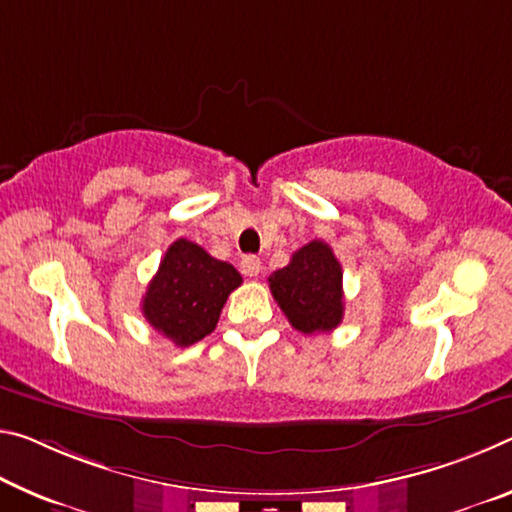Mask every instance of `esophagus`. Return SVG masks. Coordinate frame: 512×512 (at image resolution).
<instances>
[{
  "label": "esophagus",
  "mask_w": 512,
  "mask_h": 512,
  "mask_svg": "<svg viewBox=\"0 0 512 512\" xmlns=\"http://www.w3.org/2000/svg\"><path fill=\"white\" fill-rule=\"evenodd\" d=\"M241 273L248 275V278H255V275L262 273V259L255 255H246L241 259Z\"/></svg>",
  "instance_id": "34e87169"
}]
</instances>
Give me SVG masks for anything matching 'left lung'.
I'll return each instance as SVG.
<instances>
[{
    "instance_id": "left-lung-1",
    "label": "left lung",
    "mask_w": 512,
    "mask_h": 512,
    "mask_svg": "<svg viewBox=\"0 0 512 512\" xmlns=\"http://www.w3.org/2000/svg\"><path fill=\"white\" fill-rule=\"evenodd\" d=\"M342 264L326 241L314 239L269 278L271 294L291 326L305 335L335 330L344 319Z\"/></svg>"
}]
</instances>
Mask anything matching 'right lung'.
<instances>
[{
  "label": "right lung",
  "mask_w": 512,
  "mask_h": 512,
  "mask_svg": "<svg viewBox=\"0 0 512 512\" xmlns=\"http://www.w3.org/2000/svg\"><path fill=\"white\" fill-rule=\"evenodd\" d=\"M232 264L214 259L189 239L170 243L143 296V316L175 346H191L214 332L227 296L241 285Z\"/></svg>",
  "instance_id": "add662e5"
}]
</instances>
